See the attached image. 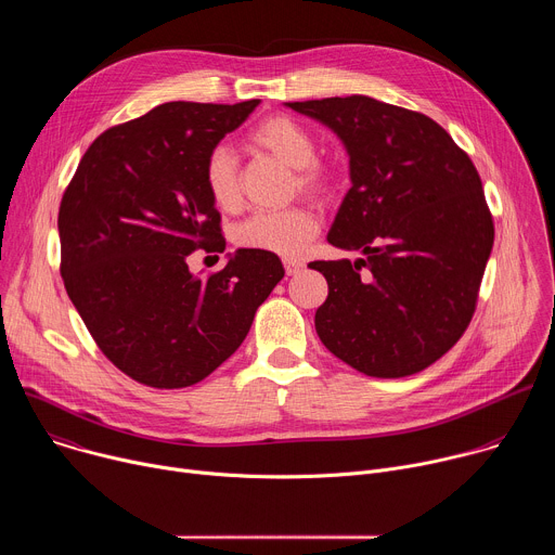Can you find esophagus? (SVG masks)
<instances>
[{
	"instance_id": "obj_1",
	"label": "esophagus",
	"mask_w": 555,
	"mask_h": 555,
	"mask_svg": "<svg viewBox=\"0 0 555 555\" xmlns=\"http://www.w3.org/2000/svg\"><path fill=\"white\" fill-rule=\"evenodd\" d=\"M283 268H285V274H287V276H294V274H298V272L302 270V263H300V261L285 259V261H283Z\"/></svg>"
}]
</instances>
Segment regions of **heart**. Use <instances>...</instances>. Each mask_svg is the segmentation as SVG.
Returning <instances> with one entry per match:
<instances>
[{"label": "heart", "instance_id": "b5f03b06", "mask_svg": "<svg viewBox=\"0 0 555 555\" xmlns=\"http://www.w3.org/2000/svg\"><path fill=\"white\" fill-rule=\"evenodd\" d=\"M250 144L266 151L294 169V191L315 199H327L336 191V173L315 160V140L311 133L289 116H270L259 122L250 135ZM206 189L210 199L221 210H236L242 206V180L236 157L225 146H215L208 153ZM319 232V221L305 206H289L283 210H261L240 223L234 242L242 248L270 253L279 257H298Z\"/></svg>", "mask_w": 555, "mask_h": 555}]
</instances>
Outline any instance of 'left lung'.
<instances>
[{"mask_svg": "<svg viewBox=\"0 0 555 555\" xmlns=\"http://www.w3.org/2000/svg\"><path fill=\"white\" fill-rule=\"evenodd\" d=\"M327 125L351 189L327 242L364 259L313 261L330 285L315 332L371 377H406L467 330L494 244L481 178L433 118L369 96L285 103Z\"/></svg>", "mask_w": 555, "mask_h": 555, "instance_id": "1", "label": "left lung"}]
</instances>
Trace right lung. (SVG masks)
<instances>
[{
    "label": "right lung",
    "instance_id": "add662e5",
    "mask_svg": "<svg viewBox=\"0 0 555 555\" xmlns=\"http://www.w3.org/2000/svg\"><path fill=\"white\" fill-rule=\"evenodd\" d=\"M259 103L157 105L103 131L63 193L67 296L99 349L140 384L184 388L210 375L285 274L276 255L248 248L208 276L186 261L225 248L204 169Z\"/></svg>",
    "mask_w": 555,
    "mask_h": 555
}]
</instances>
